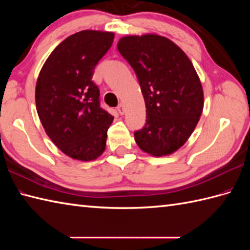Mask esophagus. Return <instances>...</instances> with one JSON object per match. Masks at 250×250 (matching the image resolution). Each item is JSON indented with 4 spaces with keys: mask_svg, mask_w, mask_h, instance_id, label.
<instances>
[{
    "mask_svg": "<svg viewBox=\"0 0 250 250\" xmlns=\"http://www.w3.org/2000/svg\"><path fill=\"white\" fill-rule=\"evenodd\" d=\"M117 110H118V113L120 114V115H124L125 113V105L124 104H119L118 105V107H117Z\"/></svg>",
    "mask_w": 250,
    "mask_h": 250,
    "instance_id": "esophagus-1",
    "label": "esophagus"
}]
</instances>
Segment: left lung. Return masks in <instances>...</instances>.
I'll use <instances>...</instances> for the list:
<instances>
[{
    "mask_svg": "<svg viewBox=\"0 0 250 250\" xmlns=\"http://www.w3.org/2000/svg\"><path fill=\"white\" fill-rule=\"evenodd\" d=\"M139 79L146 124L134 132L136 144L155 157L171 155L192 134L203 110L200 78L187 55L156 34L122 37L117 45Z\"/></svg>",
    "mask_w": 250,
    "mask_h": 250,
    "instance_id": "1",
    "label": "left lung"
}]
</instances>
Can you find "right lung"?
Returning <instances> with one entry per match:
<instances>
[{
  "mask_svg": "<svg viewBox=\"0 0 250 250\" xmlns=\"http://www.w3.org/2000/svg\"><path fill=\"white\" fill-rule=\"evenodd\" d=\"M114 36L92 30L68 36L51 52L37 78L35 102L42 125L55 145L77 160H94L105 150L114 117L100 106L92 76Z\"/></svg>",
  "mask_w": 250,
  "mask_h": 250,
  "instance_id": "right-lung-1",
  "label": "right lung"
}]
</instances>
